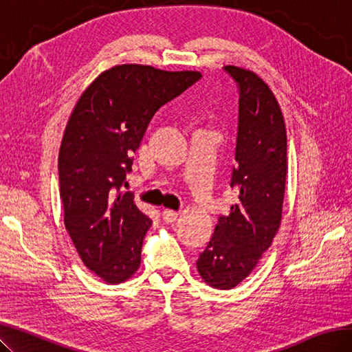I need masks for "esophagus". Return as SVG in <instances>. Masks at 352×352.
Wrapping results in <instances>:
<instances>
[{"label":"esophagus","mask_w":352,"mask_h":352,"mask_svg":"<svg viewBox=\"0 0 352 352\" xmlns=\"http://www.w3.org/2000/svg\"><path fill=\"white\" fill-rule=\"evenodd\" d=\"M177 215H179V213L175 212V210H171V209H164V210H162V219H164L166 222L176 221Z\"/></svg>","instance_id":"esophagus-1"}]
</instances>
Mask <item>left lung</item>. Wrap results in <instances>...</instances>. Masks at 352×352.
Returning a JSON list of instances; mask_svg holds the SVG:
<instances>
[{
    "label": "left lung",
    "instance_id": "left-lung-1",
    "mask_svg": "<svg viewBox=\"0 0 352 352\" xmlns=\"http://www.w3.org/2000/svg\"><path fill=\"white\" fill-rule=\"evenodd\" d=\"M239 88V130L231 186L239 200L219 217L197 260L206 284L231 289L248 278L276 236L287 181V130L276 97L260 76L226 65Z\"/></svg>",
    "mask_w": 352,
    "mask_h": 352
}]
</instances>
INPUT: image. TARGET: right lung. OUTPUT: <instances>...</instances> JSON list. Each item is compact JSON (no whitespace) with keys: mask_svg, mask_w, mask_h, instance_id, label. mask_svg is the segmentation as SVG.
I'll list each match as a JSON object with an SVG mask.
<instances>
[{"mask_svg":"<svg viewBox=\"0 0 352 352\" xmlns=\"http://www.w3.org/2000/svg\"><path fill=\"white\" fill-rule=\"evenodd\" d=\"M199 72L124 64L83 91L59 148L64 224L83 264L107 284L137 272L152 221L124 191L133 157L155 111L200 80Z\"/></svg>","mask_w":352,"mask_h":352,"instance_id":"obj_1","label":"right lung"}]
</instances>
